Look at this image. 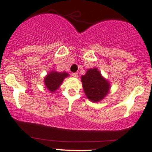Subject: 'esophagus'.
<instances>
[{
	"mask_svg": "<svg viewBox=\"0 0 152 152\" xmlns=\"http://www.w3.org/2000/svg\"><path fill=\"white\" fill-rule=\"evenodd\" d=\"M72 76H73V77H75V78H77L79 75H78V73H72Z\"/></svg>",
	"mask_w": 152,
	"mask_h": 152,
	"instance_id": "esophagus-1",
	"label": "esophagus"
}]
</instances>
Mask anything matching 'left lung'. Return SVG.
Instances as JSON below:
<instances>
[{"label": "left lung", "mask_w": 152, "mask_h": 152, "mask_svg": "<svg viewBox=\"0 0 152 152\" xmlns=\"http://www.w3.org/2000/svg\"><path fill=\"white\" fill-rule=\"evenodd\" d=\"M84 91L87 98L93 102H98L106 96L110 91V83L97 68H91L82 76Z\"/></svg>", "instance_id": "obj_1"}]
</instances>
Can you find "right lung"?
<instances>
[{
    "label": "right lung",
    "mask_w": 152,
    "mask_h": 152,
    "mask_svg": "<svg viewBox=\"0 0 152 152\" xmlns=\"http://www.w3.org/2000/svg\"><path fill=\"white\" fill-rule=\"evenodd\" d=\"M68 75L66 72L59 73L55 70L50 72L45 78V85L51 93L54 92L59 88L63 80L67 77Z\"/></svg>",
    "instance_id": "add662e5"
}]
</instances>
